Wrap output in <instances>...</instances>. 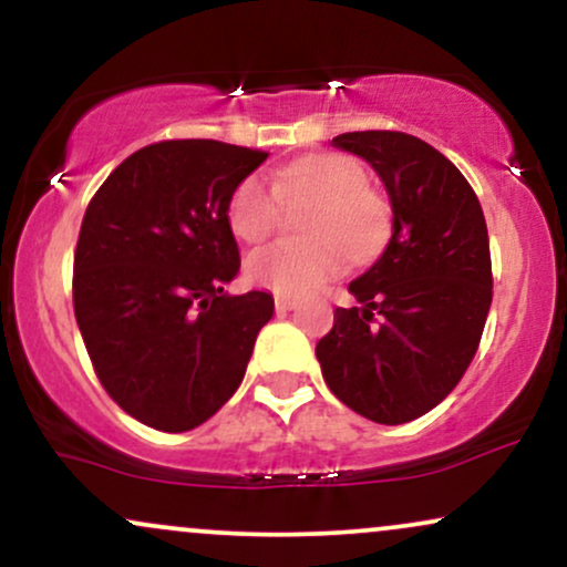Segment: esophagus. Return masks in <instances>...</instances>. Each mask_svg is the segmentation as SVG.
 Wrapping results in <instances>:
<instances>
[{"instance_id":"esophagus-1","label":"esophagus","mask_w":567,"mask_h":567,"mask_svg":"<svg viewBox=\"0 0 567 567\" xmlns=\"http://www.w3.org/2000/svg\"><path fill=\"white\" fill-rule=\"evenodd\" d=\"M296 306H298V298H292V296H277L275 298L277 315H288V311L296 309Z\"/></svg>"}]
</instances>
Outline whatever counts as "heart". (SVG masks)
<instances>
[{
	"label": "heart",
	"instance_id": "1",
	"mask_svg": "<svg viewBox=\"0 0 567 567\" xmlns=\"http://www.w3.org/2000/svg\"><path fill=\"white\" fill-rule=\"evenodd\" d=\"M279 194L285 199L315 197L303 220L306 239H277L247 256L252 285L279 296H303L351 264H365L386 243L392 229V207L386 197L368 186L362 162L347 154H315L292 162L275 175L269 186L261 175H250L231 192V231L243 243H261L277 226Z\"/></svg>",
	"mask_w": 567,
	"mask_h": 567
}]
</instances>
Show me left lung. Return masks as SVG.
Masks as SVG:
<instances>
[{"mask_svg":"<svg viewBox=\"0 0 567 567\" xmlns=\"http://www.w3.org/2000/svg\"><path fill=\"white\" fill-rule=\"evenodd\" d=\"M333 146L368 159L392 199L383 256L349 285L317 343L324 383L375 424H408L464 379L493 301L483 207L451 159L415 135L362 130Z\"/></svg>","mask_w":567,"mask_h":567,"instance_id":"8db88e82","label":"left lung"}]
</instances>
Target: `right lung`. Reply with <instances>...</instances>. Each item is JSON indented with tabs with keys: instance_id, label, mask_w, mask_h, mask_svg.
<instances>
[{
	"instance_id": "right-lung-1",
	"label": "right lung",
	"mask_w": 567,
	"mask_h": 567,
	"mask_svg": "<svg viewBox=\"0 0 567 567\" xmlns=\"http://www.w3.org/2000/svg\"><path fill=\"white\" fill-rule=\"evenodd\" d=\"M266 157L205 138L152 143L84 210L76 324L101 386L141 424L188 432L243 383L275 298L224 292L239 271L226 207Z\"/></svg>"
}]
</instances>
